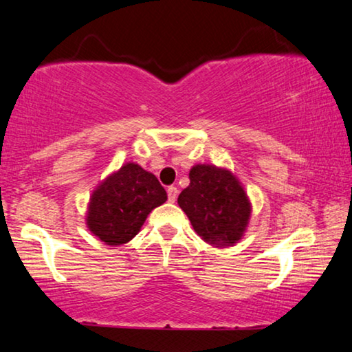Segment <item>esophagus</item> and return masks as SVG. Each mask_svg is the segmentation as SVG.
<instances>
[{
    "mask_svg": "<svg viewBox=\"0 0 352 352\" xmlns=\"http://www.w3.org/2000/svg\"><path fill=\"white\" fill-rule=\"evenodd\" d=\"M168 199H170V201H175L176 197H177V187L176 186H170L168 187Z\"/></svg>",
    "mask_w": 352,
    "mask_h": 352,
    "instance_id": "1",
    "label": "esophagus"
}]
</instances>
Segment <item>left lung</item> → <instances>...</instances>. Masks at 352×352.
Masks as SVG:
<instances>
[{"mask_svg": "<svg viewBox=\"0 0 352 352\" xmlns=\"http://www.w3.org/2000/svg\"><path fill=\"white\" fill-rule=\"evenodd\" d=\"M190 184L177 197V205L206 243L226 248L237 243L247 229L252 204L237 177L226 168L195 165Z\"/></svg>", "mask_w": 352, "mask_h": 352, "instance_id": "obj_1", "label": "left lung"}]
</instances>
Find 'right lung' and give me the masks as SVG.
I'll list each match as a JSON object with an SVG mask.
<instances>
[{
	"mask_svg": "<svg viewBox=\"0 0 352 352\" xmlns=\"http://www.w3.org/2000/svg\"><path fill=\"white\" fill-rule=\"evenodd\" d=\"M166 199V190L152 173L138 163H124L96 187L86 224L107 245H123L136 237L148 213Z\"/></svg>",
	"mask_w": 352,
	"mask_h": 352,
	"instance_id": "1",
	"label": "right lung"
}]
</instances>
